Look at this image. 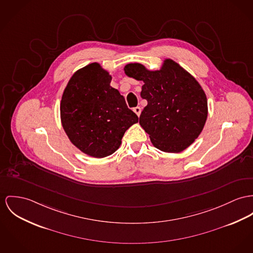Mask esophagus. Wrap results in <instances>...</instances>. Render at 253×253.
<instances>
[{
  "label": "esophagus",
  "mask_w": 253,
  "mask_h": 253,
  "mask_svg": "<svg viewBox=\"0 0 253 253\" xmlns=\"http://www.w3.org/2000/svg\"><path fill=\"white\" fill-rule=\"evenodd\" d=\"M133 111H134V113H136V115L137 117H139V116H140V113H141V108H140V107H136V108H134V109H133Z\"/></svg>",
  "instance_id": "esophagus-1"
}]
</instances>
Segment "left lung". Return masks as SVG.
<instances>
[{
    "label": "left lung",
    "instance_id": "left-lung-1",
    "mask_svg": "<svg viewBox=\"0 0 253 253\" xmlns=\"http://www.w3.org/2000/svg\"><path fill=\"white\" fill-rule=\"evenodd\" d=\"M124 70L127 76L144 83L140 96L147 100V106L139 124L153 145L170 153L190 146L208 115L207 98L198 82L172 59H166L158 71H149L139 63L127 64Z\"/></svg>",
    "mask_w": 253,
    "mask_h": 253
}]
</instances>
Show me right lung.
<instances>
[{"mask_svg": "<svg viewBox=\"0 0 253 253\" xmlns=\"http://www.w3.org/2000/svg\"><path fill=\"white\" fill-rule=\"evenodd\" d=\"M112 76L96 63L78 70L69 80L60 103L62 127L71 142L94 158L116 152L126 130L138 121Z\"/></svg>", "mask_w": 253, "mask_h": 253, "instance_id": "add662e5", "label": "right lung"}]
</instances>
